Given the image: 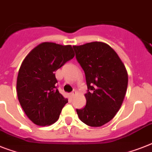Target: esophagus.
I'll return each instance as SVG.
<instances>
[{"label": "esophagus", "instance_id": "1", "mask_svg": "<svg viewBox=\"0 0 152 152\" xmlns=\"http://www.w3.org/2000/svg\"><path fill=\"white\" fill-rule=\"evenodd\" d=\"M76 94H77V92H76V90H73V91L71 93V96H75Z\"/></svg>", "mask_w": 152, "mask_h": 152}]
</instances>
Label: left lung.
<instances>
[{"instance_id":"1","label":"left lung","mask_w":152,"mask_h":152,"mask_svg":"<svg viewBox=\"0 0 152 152\" xmlns=\"http://www.w3.org/2000/svg\"><path fill=\"white\" fill-rule=\"evenodd\" d=\"M86 76V104L76 109L79 118L90 127H101L113 119L125 96L128 76L118 55L109 45L93 42L73 45Z\"/></svg>"}]
</instances>
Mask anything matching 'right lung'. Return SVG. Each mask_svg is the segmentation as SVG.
Segmentation results:
<instances>
[{"label":"right lung","mask_w":152,"mask_h":152,"mask_svg":"<svg viewBox=\"0 0 152 152\" xmlns=\"http://www.w3.org/2000/svg\"><path fill=\"white\" fill-rule=\"evenodd\" d=\"M74 56L70 45L42 42L23 60L17 78L18 98L27 117L36 125L56 122L68 103L56 89L55 72Z\"/></svg>","instance_id":"1"}]
</instances>
